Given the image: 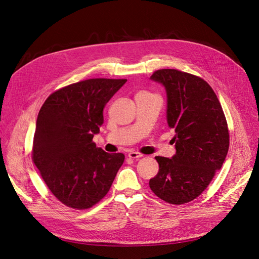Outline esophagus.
<instances>
[{"label": "esophagus", "mask_w": 259, "mask_h": 259, "mask_svg": "<svg viewBox=\"0 0 259 259\" xmlns=\"http://www.w3.org/2000/svg\"><path fill=\"white\" fill-rule=\"evenodd\" d=\"M143 155L140 153V152H131L128 153V157L132 158V159H136V158H140L142 157Z\"/></svg>", "instance_id": "34e87169"}]
</instances>
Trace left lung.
<instances>
[{
    "instance_id": "obj_1",
    "label": "left lung",
    "mask_w": 259,
    "mask_h": 259,
    "mask_svg": "<svg viewBox=\"0 0 259 259\" xmlns=\"http://www.w3.org/2000/svg\"><path fill=\"white\" fill-rule=\"evenodd\" d=\"M151 78L164 86L168 126L175 131L172 158L156 156L159 164L150 188L169 204L191 202L208 187L230 147L226 118L214 91L200 76L175 69L155 71Z\"/></svg>"
}]
</instances>
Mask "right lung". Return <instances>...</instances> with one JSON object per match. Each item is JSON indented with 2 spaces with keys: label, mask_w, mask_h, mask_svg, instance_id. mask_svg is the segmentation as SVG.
<instances>
[{
  "label": "right lung",
  "mask_w": 259,
  "mask_h": 259,
  "mask_svg": "<svg viewBox=\"0 0 259 259\" xmlns=\"http://www.w3.org/2000/svg\"><path fill=\"white\" fill-rule=\"evenodd\" d=\"M125 81L80 80L54 91L40 108L32 158L50 191L68 207L99 203L124 161V154L106 153L92 139L104 123L106 103Z\"/></svg>",
  "instance_id": "right-lung-1"
}]
</instances>
